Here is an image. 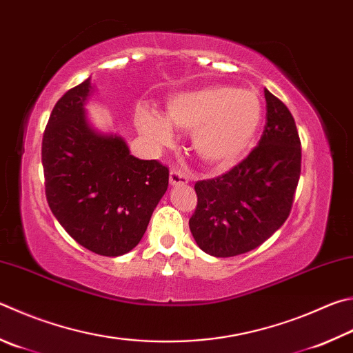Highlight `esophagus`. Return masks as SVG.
<instances>
[{
	"label": "esophagus",
	"instance_id": "1",
	"mask_svg": "<svg viewBox=\"0 0 353 353\" xmlns=\"http://www.w3.org/2000/svg\"><path fill=\"white\" fill-rule=\"evenodd\" d=\"M188 182H190V179L185 176L182 171L171 170V172H170V183H171V187H177V185H185V183H188Z\"/></svg>",
	"mask_w": 353,
	"mask_h": 353
}]
</instances>
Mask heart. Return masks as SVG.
<instances>
[{"label":"heart","instance_id":"b5f03b06","mask_svg":"<svg viewBox=\"0 0 353 353\" xmlns=\"http://www.w3.org/2000/svg\"><path fill=\"white\" fill-rule=\"evenodd\" d=\"M261 121L258 92L228 85L177 92L166 101L165 117L151 110H140L136 117L139 132L157 146L172 142L171 126L191 132L196 154L213 168H225L245 154Z\"/></svg>","mask_w":353,"mask_h":353}]
</instances>
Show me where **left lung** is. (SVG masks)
Segmentation results:
<instances>
[{
  "label": "left lung",
  "instance_id": "obj_1",
  "mask_svg": "<svg viewBox=\"0 0 353 353\" xmlns=\"http://www.w3.org/2000/svg\"><path fill=\"white\" fill-rule=\"evenodd\" d=\"M267 125L259 145L222 177L194 185L191 234L207 254L252 252L283 227L301 174L296 125L283 101L265 89Z\"/></svg>",
  "mask_w": 353,
  "mask_h": 353
}]
</instances>
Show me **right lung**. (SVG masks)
<instances>
[{
	"instance_id": "add662e5",
	"label": "right lung",
	"mask_w": 353,
	"mask_h": 353,
	"mask_svg": "<svg viewBox=\"0 0 353 353\" xmlns=\"http://www.w3.org/2000/svg\"><path fill=\"white\" fill-rule=\"evenodd\" d=\"M91 77L63 95L43 136L48 203L57 221L92 253L121 256L143 238L168 190V168L134 157L125 139L95 128L86 112Z\"/></svg>"
}]
</instances>
